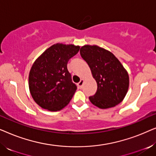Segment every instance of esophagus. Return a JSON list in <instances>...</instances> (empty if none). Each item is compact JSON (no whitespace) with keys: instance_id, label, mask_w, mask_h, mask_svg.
Masks as SVG:
<instances>
[{"instance_id":"obj_1","label":"esophagus","mask_w":156,"mask_h":156,"mask_svg":"<svg viewBox=\"0 0 156 156\" xmlns=\"http://www.w3.org/2000/svg\"><path fill=\"white\" fill-rule=\"evenodd\" d=\"M83 84H84V80H83V79H82V80H80V82L78 83V87H79V88L82 89V85H83Z\"/></svg>"}]
</instances>
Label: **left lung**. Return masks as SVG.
<instances>
[{
  "mask_svg": "<svg viewBox=\"0 0 156 156\" xmlns=\"http://www.w3.org/2000/svg\"><path fill=\"white\" fill-rule=\"evenodd\" d=\"M80 55L90 67L97 83V92L89 97L100 108L114 107L126 95L129 86V74L114 54L97 45H84Z\"/></svg>",
  "mask_w": 156,
  "mask_h": 156,
  "instance_id": "1",
  "label": "left lung"
}]
</instances>
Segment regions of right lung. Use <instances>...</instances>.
Segmentation results:
<instances>
[{"instance_id": "add662e5", "label": "right lung", "mask_w": 156, "mask_h": 156, "mask_svg": "<svg viewBox=\"0 0 156 156\" xmlns=\"http://www.w3.org/2000/svg\"><path fill=\"white\" fill-rule=\"evenodd\" d=\"M80 46L57 43L35 61L29 74V89L34 101L51 112L62 109L77 89L72 81L67 62Z\"/></svg>"}]
</instances>
